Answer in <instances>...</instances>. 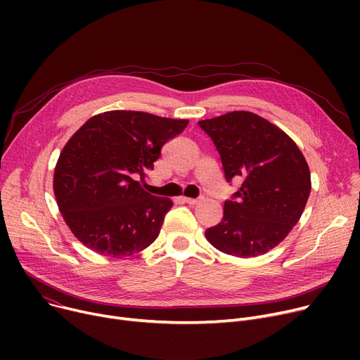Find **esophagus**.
<instances>
[{
	"instance_id": "1",
	"label": "esophagus",
	"mask_w": 360,
	"mask_h": 360,
	"mask_svg": "<svg viewBox=\"0 0 360 360\" xmlns=\"http://www.w3.org/2000/svg\"><path fill=\"white\" fill-rule=\"evenodd\" d=\"M184 201H185L186 204H190V205H195V204H198L201 200H200V198H184Z\"/></svg>"
}]
</instances>
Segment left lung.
I'll return each instance as SVG.
<instances>
[{
  "instance_id": "left-lung-1",
  "label": "left lung",
  "mask_w": 360,
  "mask_h": 360,
  "mask_svg": "<svg viewBox=\"0 0 360 360\" xmlns=\"http://www.w3.org/2000/svg\"><path fill=\"white\" fill-rule=\"evenodd\" d=\"M232 182L242 185L224 201L223 219L205 231L219 251L250 258L266 254L299 221L311 193V172L296 143L280 128L247 110L200 121Z\"/></svg>"
}]
</instances>
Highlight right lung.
I'll return each mask as SVG.
<instances>
[{"instance_id": "obj_1", "label": "right lung", "mask_w": 360, "mask_h": 360, "mask_svg": "<svg viewBox=\"0 0 360 360\" xmlns=\"http://www.w3.org/2000/svg\"><path fill=\"white\" fill-rule=\"evenodd\" d=\"M186 125L188 120L109 110L75 132L53 174L55 198L74 236L113 258L153 243L174 202L144 190L146 172Z\"/></svg>"}]
</instances>
